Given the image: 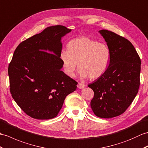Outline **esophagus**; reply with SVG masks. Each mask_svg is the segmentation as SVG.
<instances>
[{
    "instance_id": "esophagus-1",
    "label": "esophagus",
    "mask_w": 148,
    "mask_h": 148,
    "mask_svg": "<svg viewBox=\"0 0 148 148\" xmlns=\"http://www.w3.org/2000/svg\"><path fill=\"white\" fill-rule=\"evenodd\" d=\"M85 86V85L82 83H81V82H79L78 84H77V88L79 89H83Z\"/></svg>"
}]
</instances>
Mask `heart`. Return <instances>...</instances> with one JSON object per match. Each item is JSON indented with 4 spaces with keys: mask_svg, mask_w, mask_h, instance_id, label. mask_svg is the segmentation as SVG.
Instances as JSON below:
<instances>
[{
    "mask_svg": "<svg viewBox=\"0 0 148 148\" xmlns=\"http://www.w3.org/2000/svg\"><path fill=\"white\" fill-rule=\"evenodd\" d=\"M67 50L62 51L60 57L69 77H74L77 64L82 78L96 79L106 70L110 50L105 43L88 36H80L71 40L67 45Z\"/></svg>",
    "mask_w": 148,
    "mask_h": 148,
    "instance_id": "heart-1",
    "label": "heart"
}]
</instances>
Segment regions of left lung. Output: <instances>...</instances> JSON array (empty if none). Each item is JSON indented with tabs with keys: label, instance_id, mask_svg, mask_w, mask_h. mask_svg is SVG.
<instances>
[{
	"label": "left lung",
	"instance_id": "left-lung-1",
	"mask_svg": "<svg viewBox=\"0 0 148 148\" xmlns=\"http://www.w3.org/2000/svg\"><path fill=\"white\" fill-rule=\"evenodd\" d=\"M110 50L108 67L88 87L94 91L91 107L98 117L122 114L132 103L140 85V59L128 40L112 32H98Z\"/></svg>",
	"mask_w": 148,
	"mask_h": 148
}]
</instances>
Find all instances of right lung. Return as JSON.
Here are the masks:
<instances>
[{
	"mask_svg": "<svg viewBox=\"0 0 148 148\" xmlns=\"http://www.w3.org/2000/svg\"><path fill=\"white\" fill-rule=\"evenodd\" d=\"M71 29L60 25L47 27L21 43L14 52L8 74L13 99L27 115L53 119L77 82L61 69V40Z\"/></svg>",
	"mask_w": 148,
	"mask_h": 148,
	"instance_id": "add662e5",
	"label": "right lung"
}]
</instances>
